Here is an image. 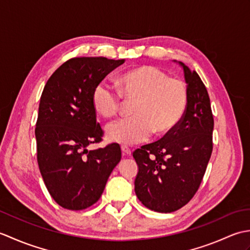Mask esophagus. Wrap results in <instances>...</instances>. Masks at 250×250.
<instances>
[{"mask_svg":"<svg viewBox=\"0 0 250 250\" xmlns=\"http://www.w3.org/2000/svg\"><path fill=\"white\" fill-rule=\"evenodd\" d=\"M121 151L124 156H131V149L126 146H121Z\"/></svg>","mask_w":250,"mask_h":250,"instance_id":"obj_1","label":"esophagus"}]
</instances>
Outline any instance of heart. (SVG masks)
<instances>
[{"mask_svg": "<svg viewBox=\"0 0 250 250\" xmlns=\"http://www.w3.org/2000/svg\"><path fill=\"white\" fill-rule=\"evenodd\" d=\"M118 91L99 83L92 92V105L98 114L111 118L120 111L122 99L132 105L133 117L113 122L106 137L122 145H135L157 136L169 134L180 124L188 105V86L179 78L153 65L126 71L117 78Z\"/></svg>", "mask_w": 250, "mask_h": 250, "instance_id": "obj_1", "label": "heart"}]
</instances>
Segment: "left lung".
<instances>
[{
	"label": "left lung",
	"instance_id": "8db88e82",
	"mask_svg": "<svg viewBox=\"0 0 250 250\" xmlns=\"http://www.w3.org/2000/svg\"><path fill=\"white\" fill-rule=\"evenodd\" d=\"M179 64L189 93L182 121L161 140L133 152L139 166L135 193L158 213H172L193 198L213 151L214 118L206 87L198 73Z\"/></svg>",
	"mask_w": 250,
	"mask_h": 250
}]
</instances>
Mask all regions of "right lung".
<instances>
[{
    "mask_svg": "<svg viewBox=\"0 0 250 250\" xmlns=\"http://www.w3.org/2000/svg\"><path fill=\"white\" fill-rule=\"evenodd\" d=\"M124 62L72 58L45 84L35 128L37 163L47 190L63 208L82 210L97 203L120 161L115 143L95 150L87 147L104 134L92 105L93 89Z\"/></svg>",
    "mask_w": 250,
    "mask_h": 250,
    "instance_id": "1",
    "label": "right lung"
}]
</instances>
